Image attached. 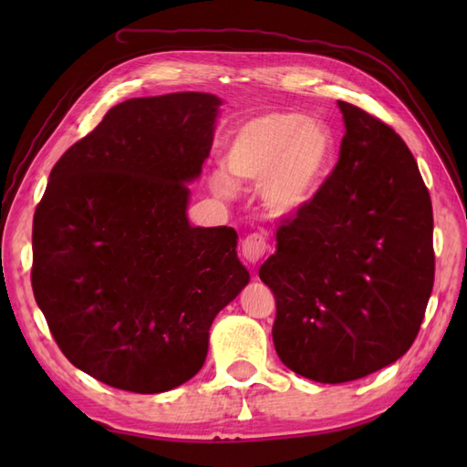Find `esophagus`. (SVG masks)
Returning <instances> with one entry per match:
<instances>
[{
  "mask_svg": "<svg viewBox=\"0 0 467 467\" xmlns=\"http://www.w3.org/2000/svg\"><path fill=\"white\" fill-rule=\"evenodd\" d=\"M268 251V242L263 234H249L242 242V255L247 263H259Z\"/></svg>",
  "mask_w": 467,
  "mask_h": 467,
  "instance_id": "1",
  "label": "esophagus"
}]
</instances>
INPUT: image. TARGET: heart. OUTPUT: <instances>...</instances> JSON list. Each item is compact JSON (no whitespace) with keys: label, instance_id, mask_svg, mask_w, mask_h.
<instances>
[{"label":"heart","instance_id":"heart-1","mask_svg":"<svg viewBox=\"0 0 467 467\" xmlns=\"http://www.w3.org/2000/svg\"><path fill=\"white\" fill-rule=\"evenodd\" d=\"M333 158L335 140L321 122L306 120L300 112L273 110L235 126L223 165L235 181L261 182L265 206L288 216L316 199ZM227 174L218 169L210 177L212 191L220 196L234 192Z\"/></svg>","mask_w":467,"mask_h":467}]
</instances>
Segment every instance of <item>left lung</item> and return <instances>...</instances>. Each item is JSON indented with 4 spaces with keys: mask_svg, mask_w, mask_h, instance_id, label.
I'll use <instances>...</instances> for the list:
<instances>
[{
    "mask_svg": "<svg viewBox=\"0 0 467 467\" xmlns=\"http://www.w3.org/2000/svg\"><path fill=\"white\" fill-rule=\"evenodd\" d=\"M338 161L316 199L276 230L259 276L273 290V341L321 384L368 376L411 348L434 285L432 204L391 126L345 101Z\"/></svg>",
    "mask_w": 467,
    "mask_h": 467,
    "instance_id": "obj_1",
    "label": "left lung"
}]
</instances>
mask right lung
Segmentation results:
<instances>
[{
    "label": "right lung",
    "mask_w": 467,
    "mask_h": 467,
    "mask_svg": "<svg viewBox=\"0 0 467 467\" xmlns=\"http://www.w3.org/2000/svg\"><path fill=\"white\" fill-rule=\"evenodd\" d=\"M220 105L196 91L129 99L52 167L33 220L35 300L64 357L107 386L185 384L249 282L235 230L187 220Z\"/></svg>",
    "instance_id": "obj_1"
}]
</instances>
